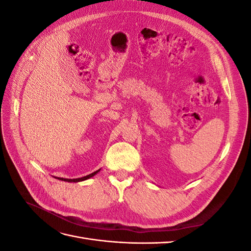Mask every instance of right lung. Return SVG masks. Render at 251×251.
<instances>
[{
	"instance_id": "add662e5",
	"label": "right lung",
	"mask_w": 251,
	"mask_h": 251,
	"mask_svg": "<svg viewBox=\"0 0 251 251\" xmlns=\"http://www.w3.org/2000/svg\"><path fill=\"white\" fill-rule=\"evenodd\" d=\"M100 170H98V171H96V172H94V173H92V174H90V175H88V176H85V177H81V178H76V179H67V178H57L58 180H62V181H66V182H80V181H83V180H87V179H89V178H91V177H93V176H95V175L100 172Z\"/></svg>"
}]
</instances>
